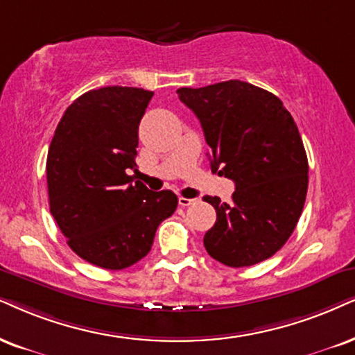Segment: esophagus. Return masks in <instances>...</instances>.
<instances>
[{
    "mask_svg": "<svg viewBox=\"0 0 355 355\" xmlns=\"http://www.w3.org/2000/svg\"><path fill=\"white\" fill-rule=\"evenodd\" d=\"M195 201H196V200H193V198H185V196H180V198H178V203H180V206H183V208H187V206L195 205Z\"/></svg>",
    "mask_w": 355,
    "mask_h": 355,
    "instance_id": "obj_1",
    "label": "esophagus"
}]
</instances>
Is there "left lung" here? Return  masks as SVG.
<instances>
[{
    "instance_id": "left-lung-1",
    "label": "left lung",
    "mask_w": 355,
    "mask_h": 355,
    "mask_svg": "<svg viewBox=\"0 0 355 355\" xmlns=\"http://www.w3.org/2000/svg\"><path fill=\"white\" fill-rule=\"evenodd\" d=\"M211 147V168L236 183L232 203L205 196L216 223L205 249L227 267H250L284 248L302 216L308 159L291 114L273 93L241 80L178 88Z\"/></svg>"
}]
</instances>
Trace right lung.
Masks as SVG:
<instances>
[{
	"mask_svg": "<svg viewBox=\"0 0 355 355\" xmlns=\"http://www.w3.org/2000/svg\"><path fill=\"white\" fill-rule=\"evenodd\" d=\"M154 92L89 89L62 116L47 154L51 213L78 257L121 270L149 254L159 224L172 216L173 191L134 182L139 123Z\"/></svg>",
	"mask_w": 355,
	"mask_h": 355,
	"instance_id": "add662e5",
	"label": "right lung"
}]
</instances>
